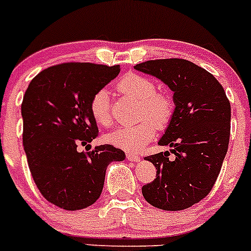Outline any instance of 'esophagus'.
I'll return each instance as SVG.
<instances>
[{
    "label": "esophagus",
    "instance_id": "1",
    "mask_svg": "<svg viewBox=\"0 0 251 251\" xmlns=\"http://www.w3.org/2000/svg\"><path fill=\"white\" fill-rule=\"evenodd\" d=\"M126 157H127L128 160H131V162H140V155H137L136 153H132V152H128L127 154H126Z\"/></svg>",
    "mask_w": 251,
    "mask_h": 251
}]
</instances>
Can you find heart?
Returning a JSON list of instances; mask_svg holds the SVG:
<instances>
[{
    "label": "heart",
    "instance_id": "obj_1",
    "mask_svg": "<svg viewBox=\"0 0 251 251\" xmlns=\"http://www.w3.org/2000/svg\"><path fill=\"white\" fill-rule=\"evenodd\" d=\"M116 91L123 96L140 100L138 119L135 125H123L105 136V141L125 151H138L153 138L155 126L163 128L170 123L174 114V100L169 94L157 92L154 81L138 74H127L115 84ZM89 111L99 126L111 123L109 94L105 89L97 92L89 103Z\"/></svg>",
    "mask_w": 251,
    "mask_h": 251
}]
</instances>
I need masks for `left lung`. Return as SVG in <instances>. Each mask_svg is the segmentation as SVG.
<instances>
[{
  "label": "left lung",
  "mask_w": 251,
  "mask_h": 251,
  "mask_svg": "<svg viewBox=\"0 0 251 251\" xmlns=\"http://www.w3.org/2000/svg\"><path fill=\"white\" fill-rule=\"evenodd\" d=\"M173 91L175 109L159 140L170 153L146 157L157 169L152 182L143 185L148 203L165 211L191 207L212 190L228 151L230 103L222 84L202 67L184 58L151 60L136 65Z\"/></svg>",
  "instance_id": "1"
}]
</instances>
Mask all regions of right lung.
Returning a JSON list of instances; mask_svg holds the SVG:
<instances>
[{"label":"right lung","mask_w":251,"mask_h":251,"mask_svg":"<svg viewBox=\"0 0 251 251\" xmlns=\"http://www.w3.org/2000/svg\"><path fill=\"white\" fill-rule=\"evenodd\" d=\"M120 66L66 62L44 70L29 83L22 103L23 146L33 179L50 203L67 211L93 205L111 162L125 159L111 145L78 152L98 136L89 111L94 94Z\"/></svg>","instance_id":"obj_1"}]
</instances>
